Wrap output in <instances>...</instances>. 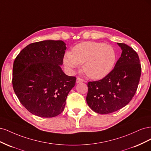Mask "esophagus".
Returning <instances> with one entry per match:
<instances>
[{"label": "esophagus", "instance_id": "34e87169", "mask_svg": "<svg viewBox=\"0 0 151 151\" xmlns=\"http://www.w3.org/2000/svg\"><path fill=\"white\" fill-rule=\"evenodd\" d=\"M84 81L83 79H82L81 78H79V77H77V78L76 79V83L78 84V83H83Z\"/></svg>", "mask_w": 151, "mask_h": 151}]
</instances>
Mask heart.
Listing matches in <instances>:
<instances>
[{"label":"heart","mask_w":151,"mask_h":151,"mask_svg":"<svg viewBox=\"0 0 151 151\" xmlns=\"http://www.w3.org/2000/svg\"><path fill=\"white\" fill-rule=\"evenodd\" d=\"M117 53L110 45L101 42H87L77 44L72 53H65L63 63L69 72H74L79 64H83V70L93 79L106 77L114 68Z\"/></svg>","instance_id":"obj_1"}]
</instances>
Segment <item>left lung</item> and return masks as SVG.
<instances>
[{
	"instance_id": "8db88e82",
	"label": "left lung",
	"mask_w": 151,
	"mask_h": 151,
	"mask_svg": "<svg viewBox=\"0 0 151 151\" xmlns=\"http://www.w3.org/2000/svg\"><path fill=\"white\" fill-rule=\"evenodd\" d=\"M117 44L122 53L113 70L103 79L88 84L87 103L99 114L111 113L125 106L139 83L141 65L138 54L125 43Z\"/></svg>"
}]
</instances>
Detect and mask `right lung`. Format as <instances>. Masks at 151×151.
<instances>
[{
    "instance_id": "1",
    "label": "right lung",
    "mask_w": 151,
    "mask_h": 151,
    "mask_svg": "<svg viewBox=\"0 0 151 151\" xmlns=\"http://www.w3.org/2000/svg\"><path fill=\"white\" fill-rule=\"evenodd\" d=\"M66 48L62 40L33 43L22 49L14 62V91L23 106L35 115L52 118L64 109L76 81L62 70Z\"/></svg>"
}]
</instances>
